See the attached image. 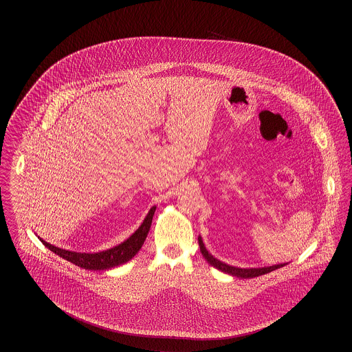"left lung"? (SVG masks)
Instances as JSON below:
<instances>
[{"mask_svg": "<svg viewBox=\"0 0 352 352\" xmlns=\"http://www.w3.org/2000/svg\"><path fill=\"white\" fill-rule=\"evenodd\" d=\"M198 243H199V248H201V254L203 257L206 258V261L208 264H211L214 268L219 269L224 273H228L231 276L234 277H239V278H253V277H258V276H263V274H267L269 272H273L276 269L281 268L284 267L285 264H277V265H272V267H264V268H236V267H231L228 264H224L221 261H219L218 258H215L211 253H208V251L206 250L204 244H203V240H201V236L198 237Z\"/></svg>", "mask_w": 352, "mask_h": 352, "instance_id": "1", "label": "left lung"}]
</instances>
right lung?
I'll use <instances>...</instances> for the list:
<instances>
[{
    "mask_svg": "<svg viewBox=\"0 0 352 352\" xmlns=\"http://www.w3.org/2000/svg\"><path fill=\"white\" fill-rule=\"evenodd\" d=\"M154 211H155V207H151L149 214L146 215V218L144 219L142 224L131 237H128L121 244L107 251L96 252V253L66 251L52 245L50 243H46L39 236L38 237L43 243V245L47 247L51 252H54L62 258L85 270H105V269L115 268L128 263L131 258H133L135 253L141 250L146 236L149 234Z\"/></svg>",
    "mask_w": 352,
    "mask_h": 352,
    "instance_id": "right-lung-1",
    "label": "right lung"
}]
</instances>
